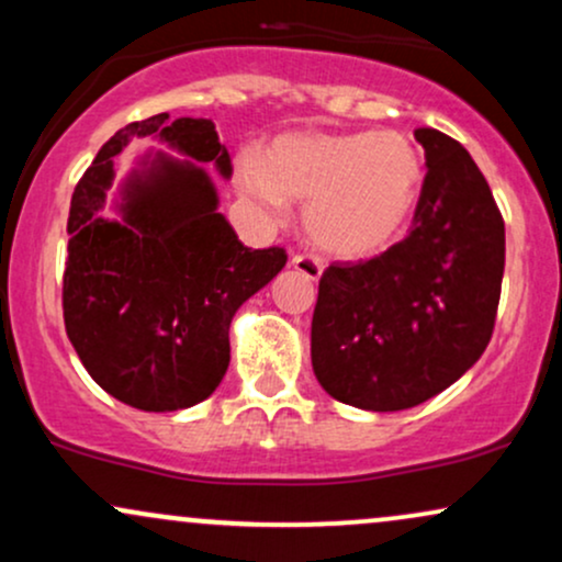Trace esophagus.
Listing matches in <instances>:
<instances>
[{"label":"esophagus","instance_id":"34e87169","mask_svg":"<svg viewBox=\"0 0 562 562\" xmlns=\"http://www.w3.org/2000/svg\"><path fill=\"white\" fill-rule=\"evenodd\" d=\"M293 269H299V272L303 274V277H308V280H319L322 277V261L319 259H314V256H308V254H299V256H293Z\"/></svg>","mask_w":562,"mask_h":562}]
</instances>
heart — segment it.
I'll return each instance as SVG.
<instances>
[{"label":"heart","instance_id":"obj_1","mask_svg":"<svg viewBox=\"0 0 562 562\" xmlns=\"http://www.w3.org/2000/svg\"><path fill=\"white\" fill-rule=\"evenodd\" d=\"M237 184L267 218L303 203V229L322 254L367 259L396 243L415 216L425 160L402 132H293L267 156H245Z\"/></svg>","mask_w":562,"mask_h":562}]
</instances>
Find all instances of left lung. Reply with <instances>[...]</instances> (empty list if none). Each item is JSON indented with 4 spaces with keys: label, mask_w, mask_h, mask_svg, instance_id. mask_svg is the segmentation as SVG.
<instances>
[{
    "label": "left lung",
    "mask_w": 562,
    "mask_h": 562,
    "mask_svg": "<svg viewBox=\"0 0 562 562\" xmlns=\"http://www.w3.org/2000/svg\"><path fill=\"white\" fill-rule=\"evenodd\" d=\"M425 184L409 235L370 261L322 272L312 364L338 402L398 412L449 389L492 340L505 222L470 153L417 128Z\"/></svg>",
    "instance_id": "8db88e82"
}]
</instances>
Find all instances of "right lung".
I'll return each instance as SVG.
<instances>
[{"label":"right lung","mask_w":562,"mask_h":562,"mask_svg":"<svg viewBox=\"0 0 562 562\" xmlns=\"http://www.w3.org/2000/svg\"><path fill=\"white\" fill-rule=\"evenodd\" d=\"M156 133L232 173L214 121L169 113L134 121L102 145L70 198L63 319L81 364L134 409L173 412L203 402L229 367V322L285 267V248L254 250L216 211L203 166L159 154L133 175L124 220H102L112 158L132 136Z\"/></svg>","instance_id":"add662e5"}]
</instances>
